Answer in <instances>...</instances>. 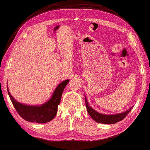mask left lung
Returning a JSON list of instances; mask_svg holds the SVG:
<instances>
[{"mask_svg":"<svg viewBox=\"0 0 150 150\" xmlns=\"http://www.w3.org/2000/svg\"><path fill=\"white\" fill-rule=\"evenodd\" d=\"M85 104H86V107H87V112L88 115L91 116V117L94 120L96 121V122L102 123V124H115L116 122H120L122 120H123V119L126 117L127 115H128L131 110V108H130L129 110L124 112L122 113L117 114V115H102V114L98 113L94 110L93 108H91V106L88 105L87 98H85Z\"/></svg>","mask_w":150,"mask_h":150,"instance_id":"1","label":"left lung"}]
</instances>
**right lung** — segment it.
Listing matches in <instances>:
<instances>
[{
  "instance_id": "add662e5",
  "label": "right lung",
  "mask_w": 150,
  "mask_h": 150,
  "mask_svg": "<svg viewBox=\"0 0 150 150\" xmlns=\"http://www.w3.org/2000/svg\"><path fill=\"white\" fill-rule=\"evenodd\" d=\"M65 80L60 83L55 88L52 97L41 106H29L22 105L14 99L7 88L10 98L14 108L21 117L30 122L46 123L55 118L57 111V106L59 105L62 93L65 86L69 83Z\"/></svg>"
}]
</instances>
